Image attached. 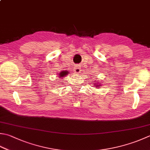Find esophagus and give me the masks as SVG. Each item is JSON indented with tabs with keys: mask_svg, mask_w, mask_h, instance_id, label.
Listing matches in <instances>:
<instances>
[{
	"mask_svg": "<svg viewBox=\"0 0 150 150\" xmlns=\"http://www.w3.org/2000/svg\"><path fill=\"white\" fill-rule=\"evenodd\" d=\"M81 66H75V67H74V71H75V73H79V72H81Z\"/></svg>",
	"mask_w": 150,
	"mask_h": 150,
	"instance_id": "1",
	"label": "esophagus"
}]
</instances>
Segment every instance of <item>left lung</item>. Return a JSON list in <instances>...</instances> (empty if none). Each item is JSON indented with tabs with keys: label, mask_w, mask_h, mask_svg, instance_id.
<instances>
[{
	"label": "left lung",
	"mask_w": 150,
	"mask_h": 150,
	"mask_svg": "<svg viewBox=\"0 0 150 150\" xmlns=\"http://www.w3.org/2000/svg\"><path fill=\"white\" fill-rule=\"evenodd\" d=\"M96 86H97V85H96Z\"/></svg>",
	"instance_id": "8db88e82"
}]
</instances>
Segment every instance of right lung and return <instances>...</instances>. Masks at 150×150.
Returning a JSON list of instances; mask_svg holds the SVG:
<instances>
[{
	"label": "right lung",
	"instance_id": "1",
	"mask_svg": "<svg viewBox=\"0 0 150 150\" xmlns=\"http://www.w3.org/2000/svg\"><path fill=\"white\" fill-rule=\"evenodd\" d=\"M67 71H62L60 73H59V77H64V76H66V75H67Z\"/></svg>",
	"mask_w": 150,
	"mask_h": 150
}]
</instances>
